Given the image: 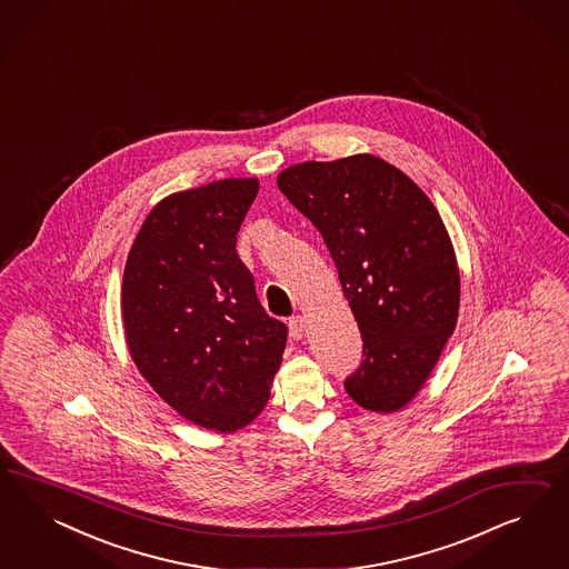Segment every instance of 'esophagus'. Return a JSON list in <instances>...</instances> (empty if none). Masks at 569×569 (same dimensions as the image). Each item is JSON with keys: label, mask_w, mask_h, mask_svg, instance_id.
<instances>
[{"label": "esophagus", "mask_w": 569, "mask_h": 569, "mask_svg": "<svg viewBox=\"0 0 569 569\" xmlns=\"http://www.w3.org/2000/svg\"><path fill=\"white\" fill-rule=\"evenodd\" d=\"M305 331H307V319L296 315L290 319V338L292 340H302L305 338Z\"/></svg>", "instance_id": "esophagus-1"}]
</instances>
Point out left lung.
<instances>
[{
  "label": "left lung",
  "mask_w": 569,
  "mask_h": 569,
  "mask_svg": "<svg viewBox=\"0 0 569 569\" xmlns=\"http://www.w3.org/2000/svg\"><path fill=\"white\" fill-rule=\"evenodd\" d=\"M319 229L362 338L346 392L369 411L405 407L426 383L459 315V269L430 198L376 156L302 162L277 177Z\"/></svg>",
  "instance_id": "8db88e82"
}]
</instances>
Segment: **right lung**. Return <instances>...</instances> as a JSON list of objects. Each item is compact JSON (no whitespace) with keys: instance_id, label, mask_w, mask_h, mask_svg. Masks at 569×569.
<instances>
[{"instance_id":"obj_1","label":"right lung","mask_w":569,"mask_h":569,"mask_svg":"<svg viewBox=\"0 0 569 569\" xmlns=\"http://www.w3.org/2000/svg\"><path fill=\"white\" fill-rule=\"evenodd\" d=\"M257 179L179 191L152 208L122 276L129 352L158 397L208 430L264 409L288 340L236 250Z\"/></svg>"}]
</instances>
